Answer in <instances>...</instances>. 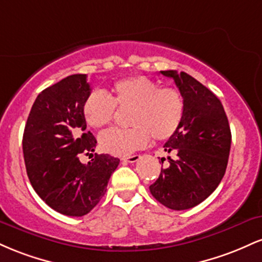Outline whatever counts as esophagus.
Returning a JSON list of instances; mask_svg holds the SVG:
<instances>
[{"label": "esophagus", "instance_id": "34e87169", "mask_svg": "<svg viewBox=\"0 0 262 262\" xmlns=\"http://www.w3.org/2000/svg\"><path fill=\"white\" fill-rule=\"evenodd\" d=\"M140 159V155H132V156H128V158H123L122 160L125 161V162H130V164H133V162H137L138 160Z\"/></svg>", "mask_w": 262, "mask_h": 262}]
</instances>
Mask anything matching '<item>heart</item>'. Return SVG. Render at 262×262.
<instances>
[{"label": "heart", "instance_id": "heart-1", "mask_svg": "<svg viewBox=\"0 0 262 262\" xmlns=\"http://www.w3.org/2000/svg\"><path fill=\"white\" fill-rule=\"evenodd\" d=\"M118 110H129L128 129H113L100 137L103 151L125 156L141 149L149 137L161 141L172 137L181 124L183 100L175 87H161L145 76L117 81L111 98L101 91H92L82 106L83 118L90 127L101 129L111 124Z\"/></svg>", "mask_w": 262, "mask_h": 262}]
</instances>
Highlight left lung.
I'll use <instances>...</instances> for the list:
<instances>
[{"label": "left lung", "mask_w": 262, "mask_h": 262, "mask_svg": "<svg viewBox=\"0 0 262 262\" xmlns=\"http://www.w3.org/2000/svg\"><path fill=\"white\" fill-rule=\"evenodd\" d=\"M175 81L183 98V117L176 133L165 143L170 166L162 169L150 192L170 209L192 208L218 187L227 170L231 133L219 98L186 73L160 71Z\"/></svg>", "instance_id": "left-lung-1"}]
</instances>
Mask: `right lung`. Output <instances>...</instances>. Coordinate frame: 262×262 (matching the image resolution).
Wrapping results in <instances>:
<instances>
[{"label":"right lung","instance_id":"add662e5","mask_svg":"<svg viewBox=\"0 0 262 262\" xmlns=\"http://www.w3.org/2000/svg\"><path fill=\"white\" fill-rule=\"evenodd\" d=\"M91 87L87 75L65 77L38 95L23 133L27 175L34 191L50 208L82 217L107 191L119 159L95 154L87 164L80 154L92 155L97 140L86 130L82 106Z\"/></svg>","mask_w":262,"mask_h":262}]
</instances>
